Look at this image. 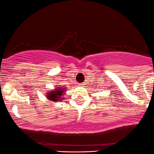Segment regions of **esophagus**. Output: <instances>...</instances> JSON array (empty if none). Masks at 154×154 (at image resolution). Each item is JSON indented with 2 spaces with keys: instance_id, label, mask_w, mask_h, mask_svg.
<instances>
[{
  "instance_id": "esophagus-1",
  "label": "esophagus",
  "mask_w": 154,
  "mask_h": 154,
  "mask_svg": "<svg viewBox=\"0 0 154 154\" xmlns=\"http://www.w3.org/2000/svg\"><path fill=\"white\" fill-rule=\"evenodd\" d=\"M80 85H84V83H82V84H81Z\"/></svg>"
}]
</instances>
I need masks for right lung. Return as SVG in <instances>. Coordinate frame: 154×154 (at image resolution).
<instances>
[{
	"label": "right lung",
	"instance_id": "1",
	"mask_svg": "<svg viewBox=\"0 0 154 154\" xmlns=\"http://www.w3.org/2000/svg\"><path fill=\"white\" fill-rule=\"evenodd\" d=\"M64 91H65V89H63V88H57V89H56V91L52 90L49 91L46 95H47V98L49 100H51L53 102H59L60 100L63 99L62 95H63Z\"/></svg>",
	"mask_w": 154,
	"mask_h": 154
}]
</instances>
